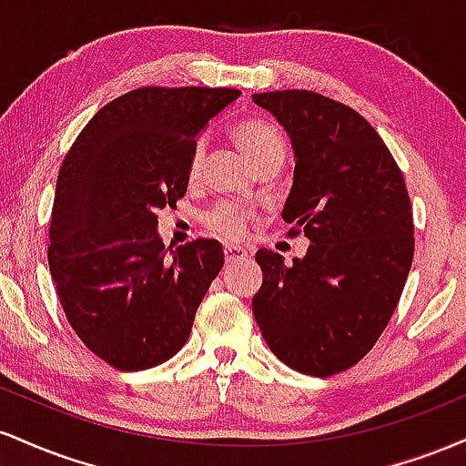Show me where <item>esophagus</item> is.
I'll return each mask as SVG.
<instances>
[{
	"mask_svg": "<svg viewBox=\"0 0 466 466\" xmlns=\"http://www.w3.org/2000/svg\"><path fill=\"white\" fill-rule=\"evenodd\" d=\"M223 254H226L228 263H237V260L248 258V249L240 248V245H226V248H223Z\"/></svg>",
	"mask_w": 466,
	"mask_h": 466,
	"instance_id": "esophagus-1",
	"label": "esophagus"
}]
</instances>
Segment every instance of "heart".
<instances>
[{
  "label": "heart",
  "mask_w": 466,
  "mask_h": 466,
  "mask_svg": "<svg viewBox=\"0 0 466 466\" xmlns=\"http://www.w3.org/2000/svg\"><path fill=\"white\" fill-rule=\"evenodd\" d=\"M234 140L251 166L263 164L267 159H285V137L274 122L263 120V117H249V120L238 122L234 129ZM203 155H206V144L197 142L188 164V175L192 179L199 175ZM208 223L217 232L226 234L228 238H238L245 232V212L232 203H221L208 215Z\"/></svg>",
  "instance_id": "obj_1"
}]
</instances>
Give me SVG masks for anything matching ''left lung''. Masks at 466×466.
<instances>
[{
  "label": "left lung",
  "mask_w": 466,
  "mask_h": 466,
  "mask_svg": "<svg viewBox=\"0 0 466 466\" xmlns=\"http://www.w3.org/2000/svg\"><path fill=\"white\" fill-rule=\"evenodd\" d=\"M251 100L291 140L282 218L311 243L291 267L256 251L263 285L251 309L278 360L330 377L372 349L397 309L414 256L408 188L379 133L350 106L302 89Z\"/></svg>",
  "instance_id": "1"
}]
</instances>
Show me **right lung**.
<instances>
[{
    "label": "right lung",
    "mask_w": 466,
    "mask_h": 466,
    "mask_svg": "<svg viewBox=\"0 0 466 466\" xmlns=\"http://www.w3.org/2000/svg\"><path fill=\"white\" fill-rule=\"evenodd\" d=\"M238 96L226 87L136 89L105 105L63 159L50 274L67 322L117 370L177 355L221 271L218 240L166 248L157 212L186 195L197 137Z\"/></svg>",
    "instance_id": "1"
}]
</instances>
